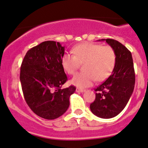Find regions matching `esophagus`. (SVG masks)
I'll list each match as a JSON object with an SVG mask.
<instances>
[{"label": "esophagus", "mask_w": 148, "mask_h": 148, "mask_svg": "<svg viewBox=\"0 0 148 148\" xmlns=\"http://www.w3.org/2000/svg\"><path fill=\"white\" fill-rule=\"evenodd\" d=\"M76 91L77 92H84L86 90L83 89V88H77V89H76Z\"/></svg>", "instance_id": "obj_1"}]
</instances>
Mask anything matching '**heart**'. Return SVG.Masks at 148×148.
Instances as JSON below:
<instances>
[{"label": "heart", "instance_id": "b5f03b06", "mask_svg": "<svg viewBox=\"0 0 148 148\" xmlns=\"http://www.w3.org/2000/svg\"><path fill=\"white\" fill-rule=\"evenodd\" d=\"M74 54L65 53L61 60L62 66L67 74L72 75L83 64V72L71 79V84L79 88L92 86L95 81L102 82L113 72L116 64V54L110 46L83 43L74 47Z\"/></svg>", "mask_w": 148, "mask_h": 148}]
</instances>
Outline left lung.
<instances>
[{
	"label": "left lung",
	"instance_id": "1",
	"mask_svg": "<svg viewBox=\"0 0 148 148\" xmlns=\"http://www.w3.org/2000/svg\"><path fill=\"white\" fill-rule=\"evenodd\" d=\"M106 41L116 54V64L112 75L95 88L96 97L90 104L94 115L101 119H112L124 110L133 92L135 71L130 51L121 43L114 39Z\"/></svg>",
	"mask_w": 148,
	"mask_h": 148
}]
</instances>
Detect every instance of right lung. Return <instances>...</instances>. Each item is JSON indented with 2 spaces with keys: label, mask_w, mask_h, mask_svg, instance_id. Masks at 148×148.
<instances>
[{
  "label": "right lung",
  "mask_w": 148,
  "mask_h": 148,
  "mask_svg": "<svg viewBox=\"0 0 148 148\" xmlns=\"http://www.w3.org/2000/svg\"><path fill=\"white\" fill-rule=\"evenodd\" d=\"M65 47L60 42L46 41L27 52L21 66L20 80L26 103L33 112L53 120L69 107V97L76 88H61L67 76L61 60Z\"/></svg>",
  "instance_id": "right-lung-1"
}]
</instances>
